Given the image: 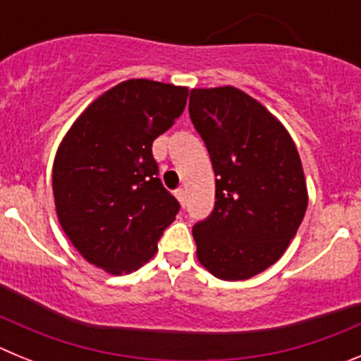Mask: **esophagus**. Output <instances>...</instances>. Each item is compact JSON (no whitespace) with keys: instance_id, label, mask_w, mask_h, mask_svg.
Masks as SVG:
<instances>
[{"instance_id":"obj_1","label":"esophagus","mask_w":361,"mask_h":361,"mask_svg":"<svg viewBox=\"0 0 361 361\" xmlns=\"http://www.w3.org/2000/svg\"><path fill=\"white\" fill-rule=\"evenodd\" d=\"M175 197H177L178 202L183 204V206L186 204V190H184V188H178V190L175 191Z\"/></svg>"}]
</instances>
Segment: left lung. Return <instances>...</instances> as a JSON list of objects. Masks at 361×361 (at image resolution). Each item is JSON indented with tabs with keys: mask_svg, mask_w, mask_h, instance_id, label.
Instances as JSON below:
<instances>
[{
	"mask_svg": "<svg viewBox=\"0 0 361 361\" xmlns=\"http://www.w3.org/2000/svg\"><path fill=\"white\" fill-rule=\"evenodd\" d=\"M191 123L215 171V208L193 226L197 258L220 280H247L288 250L307 209V186L288 130L235 86L193 88Z\"/></svg>",
	"mask_w": 361,
	"mask_h": 361,
	"instance_id": "8db88e82",
	"label": "left lung"
}]
</instances>
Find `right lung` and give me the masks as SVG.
Listing matches in <instances>:
<instances>
[{
    "instance_id": "right-lung-1",
    "label": "right lung",
    "mask_w": 361,
    "mask_h": 361,
    "mask_svg": "<svg viewBox=\"0 0 361 361\" xmlns=\"http://www.w3.org/2000/svg\"><path fill=\"white\" fill-rule=\"evenodd\" d=\"M186 86L128 79L99 95L56 153L59 224L82 258L111 275L139 269L180 209L152 145L180 117Z\"/></svg>"
}]
</instances>
